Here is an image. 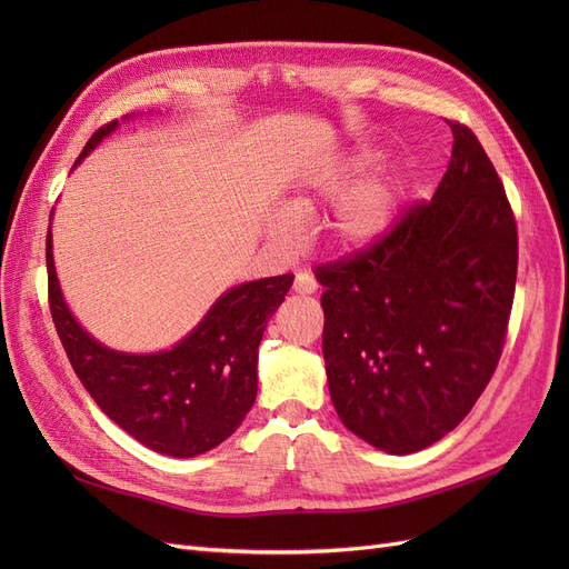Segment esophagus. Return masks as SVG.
Listing matches in <instances>:
<instances>
[{
	"mask_svg": "<svg viewBox=\"0 0 569 569\" xmlns=\"http://www.w3.org/2000/svg\"><path fill=\"white\" fill-rule=\"evenodd\" d=\"M295 289L297 295H313V291H318V282L311 272H297V280H295Z\"/></svg>",
	"mask_w": 569,
	"mask_h": 569,
	"instance_id": "1",
	"label": "esophagus"
}]
</instances>
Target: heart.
<instances>
[{
    "mask_svg": "<svg viewBox=\"0 0 569 569\" xmlns=\"http://www.w3.org/2000/svg\"><path fill=\"white\" fill-rule=\"evenodd\" d=\"M368 161L363 159H349L337 168L325 170L322 176L313 178L311 187L313 194L320 197H337L343 188L349 187L363 170ZM343 192V191H342ZM345 193V192H343ZM399 187L387 176H368L358 180L348 192L337 199L335 209L327 218V234H330L332 244L339 249H366L393 228L396 216H399ZM299 211H311L313 201L308 197H299L297 201ZM274 232L289 239L299 232V218L284 211L274 220Z\"/></svg>",
    "mask_w": 569,
    "mask_h": 569,
    "instance_id": "obj_1",
    "label": "heart"
}]
</instances>
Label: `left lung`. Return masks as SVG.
I'll return each instance as SVG.
<instances>
[{
	"label": "left lung",
	"mask_w": 569,
	"mask_h": 569,
	"mask_svg": "<svg viewBox=\"0 0 569 569\" xmlns=\"http://www.w3.org/2000/svg\"><path fill=\"white\" fill-rule=\"evenodd\" d=\"M432 201L366 249L316 268L337 416L387 453H416L468 416L498 366L518 278V226L475 132L451 123Z\"/></svg>",
	"instance_id": "1"
}]
</instances>
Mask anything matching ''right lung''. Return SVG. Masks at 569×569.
I'll return each instance as SVG.
<instances>
[{
	"mask_svg": "<svg viewBox=\"0 0 569 569\" xmlns=\"http://www.w3.org/2000/svg\"><path fill=\"white\" fill-rule=\"evenodd\" d=\"M118 128L101 126L78 161ZM49 311L68 360L94 403L147 449L192 458L216 449L256 401L258 343L295 274L228 289L206 318L170 351L118 353L101 347L68 311L47 232Z\"/></svg>",
	"mask_w": 569,
	"mask_h": 569,
	"instance_id": "1",
	"label": "right lung"
}]
</instances>
